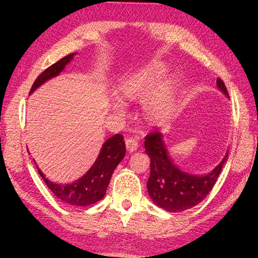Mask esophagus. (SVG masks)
<instances>
[{
    "label": "esophagus",
    "mask_w": 258,
    "mask_h": 258,
    "mask_svg": "<svg viewBox=\"0 0 258 258\" xmlns=\"http://www.w3.org/2000/svg\"><path fill=\"white\" fill-rule=\"evenodd\" d=\"M126 147H127V151L132 153L138 150L139 147V143L135 138H127L126 139Z\"/></svg>",
    "instance_id": "esophagus-1"
}]
</instances>
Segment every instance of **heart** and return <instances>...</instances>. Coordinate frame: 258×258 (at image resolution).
Returning <instances> with one entry per match:
<instances>
[{
	"mask_svg": "<svg viewBox=\"0 0 258 258\" xmlns=\"http://www.w3.org/2000/svg\"><path fill=\"white\" fill-rule=\"evenodd\" d=\"M163 72V66L154 64L123 76L117 87L118 96L122 100H136L143 97L144 115L148 120L156 123L168 118L175 103V87L172 80H163L152 87ZM115 106L119 107L120 104L117 102Z\"/></svg>",
	"mask_w": 258,
	"mask_h": 258,
	"instance_id": "b5f03b06",
	"label": "heart"
}]
</instances>
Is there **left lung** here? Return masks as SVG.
<instances>
[{
    "label": "left lung",
    "instance_id": "left-lung-1",
    "mask_svg": "<svg viewBox=\"0 0 258 258\" xmlns=\"http://www.w3.org/2000/svg\"><path fill=\"white\" fill-rule=\"evenodd\" d=\"M217 87L226 96L228 91L221 79ZM144 147L151 158V174L147 181V190L155 205L168 212H182L204 200L212 190L216 179L227 161L228 154L210 173L192 175L179 170L168 155L160 131L151 132L145 137Z\"/></svg>",
    "mask_w": 258,
    "mask_h": 258
}]
</instances>
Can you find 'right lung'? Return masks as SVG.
<instances>
[{
	"label": "right lung",
	"mask_w": 258,
	"mask_h": 258,
	"mask_svg": "<svg viewBox=\"0 0 258 258\" xmlns=\"http://www.w3.org/2000/svg\"><path fill=\"white\" fill-rule=\"evenodd\" d=\"M74 54L76 53H70L61 58L38 75L30 93H32L45 82L59 75L69 62L73 59ZM124 155H126V145H124L123 137L117 134L104 142L93 166L81 178L71 184L52 183L45 177L38 168L37 171L54 196L72 206L86 207L96 204L104 197L114 170L122 160Z\"/></svg>",
	"instance_id": "1"
}]
</instances>
